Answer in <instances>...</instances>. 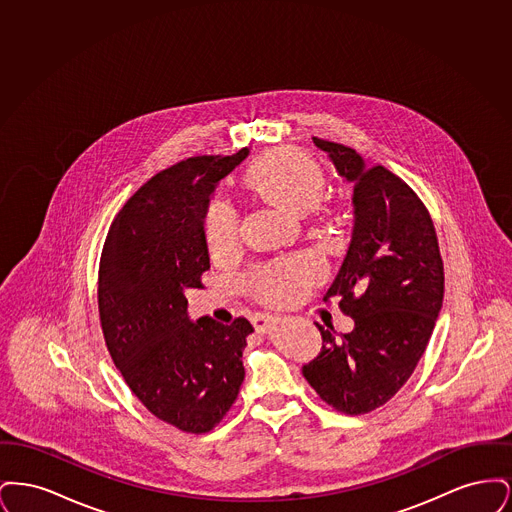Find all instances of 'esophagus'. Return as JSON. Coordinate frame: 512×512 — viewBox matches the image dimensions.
Listing matches in <instances>:
<instances>
[{
  "label": "esophagus",
  "mask_w": 512,
  "mask_h": 512,
  "mask_svg": "<svg viewBox=\"0 0 512 512\" xmlns=\"http://www.w3.org/2000/svg\"><path fill=\"white\" fill-rule=\"evenodd\" d=\"M276 322H278V318L272 317V315H259L255 318V328L259 332H268Z\"/></svg>",
  "instance_id": "1"
}]
</instances>
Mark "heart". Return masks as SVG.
I'll return each mask as SVG.
<instances>
[{"mask_svg": "<svg viewBox=\"0 0 512 512\" xmlns=\"http://www.w3.org/2000/svg\"><path fill=\"white\" fill-rule=\"evenodd\" d=\"M253 188L268 199L280 201L297 213L313 209L326 188V174L315 159L301 151L284 149L257 161L249 171ZM205 240L213 253L234 249L242 238L240 209L226 197L211 199L203 219ZM320 274L315 257L301 255L290 261L251 270L245 284L270 303L293 299Z\"/></svg>", "mask_w": 512, "mask_h": 512, "instance_id": "heart-1", "label": "heart"}]
</instances>
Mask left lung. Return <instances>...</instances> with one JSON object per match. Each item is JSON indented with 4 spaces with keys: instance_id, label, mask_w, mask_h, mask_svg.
<instances>
[{
    "instance_id": "left-lung-1",
    "label": "left lung",
    "mask_w": 512,
    "mask_h": 512,
    "mask_svg": "<svg viewBox=\"0 0 512 512\" xmlns=\"http://www.w3.org/2000/svg\"><path fill=\"white\" fill-rule=\"evenodd\" d=\"M313 142L353 184V238L324 301L338 297L355 328L338 338L317 324L322 349L303 376L336 411L370 413L405 386L434 332L445 286L438 236L397 174L366 167L351 147Z\"/></svg>"
}]
</instances>
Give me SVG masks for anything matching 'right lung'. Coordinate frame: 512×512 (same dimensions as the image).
Segmentation results:
<instances>
[{"label": "right lung", "instance_id": "add662e5", "mask_svg": "<svg viewBox=\"0 0 512 512\" xmlns=\"http://www.w3.org/2000/svg\"><path fill=\"white\" fill-rule=\"evenodd\" d=\"M249 149L199 155L157 172L111 222L99 261V320L124 382L159 420L188 434L213 430L245 370L247 318L190 320L184 292L209 270V195Z\"/></svg>", "mask_w": 512, "mask_h": 512}]
</instances>
